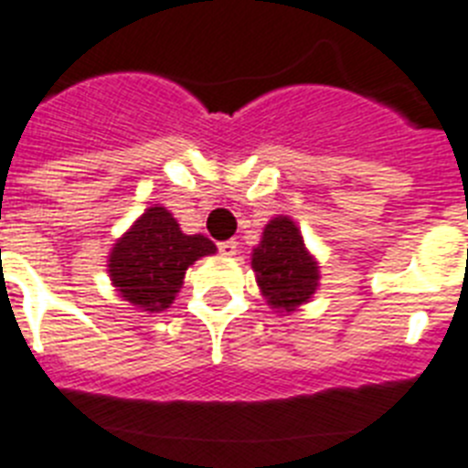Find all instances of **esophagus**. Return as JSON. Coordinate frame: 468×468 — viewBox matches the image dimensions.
Returning <instances> with one entry per match:
<instances>
[{"label":"esophagus","mask_w":468,"mask_h":468,"mask_svg":"<svg viewBox=\"0 0 468 468\" xmlns=\"http://www.w3.org/2000/svg\"><path fill=\"white\" fill-rule=\"evenodd\" d=\"M218 252H221L223 257H235V252H238V242L235 240L218 242Z\"/></svg>","instance_id":"1"}]
</instances>
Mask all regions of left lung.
<instances>
[{"mask_svg":"<svg viewBox=\"0 0 468 468\" xmlns=\"http://www.w3.org/2000/svg\"><path fill=\"white\" fill-rule=\"evenodd\" d=\"M257 286L276 313H295L320 286V264L291 216H273L252 250Z\"/></svg>","mask_w":468,"mask_h":468,"instance_id":"left-lung-1","label":"left lung"}]
</instances>
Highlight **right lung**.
I'll return each instance as SVG.
<instances>
[{
    "instance_id": "obj_1",
    "label": "right lung",
    "mask_w": 468,
    "mask_h": 468,
    "mask_svg": "<svg viewBox=\"0 0 468 468\" xmlns=\"http://www.w3.org/2000/svg\"><path fill=\"white\" fill-rule=\"evenodd\" d=\"M216 254L204 235L182 233L180 223L161 204L148 207L108 254L112 286L142 313H163L180 293L185 273L201 257Z\"/></svg>"
}]
</instances>
